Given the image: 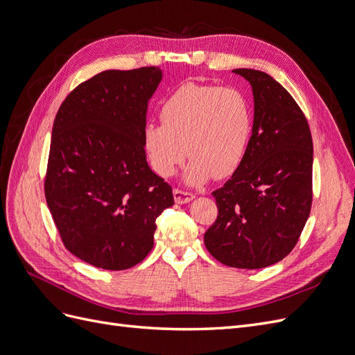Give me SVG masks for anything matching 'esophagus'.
Returning a JSON list of instances; mask_svg holds the SVG:
<instances>
[{"mask_svg":"<svg viewBox=\"0 0 355 355\" xmlns=\"http://www.w3.org/2000/svg\"><path fill=\"white\" fill-rule=\"evenodd\" d=\"M173 197H175V201L178 204H187L191 200H194V194H191V192H187V191L178 189V188L173 189Z\"/></svg>","mask_w":355,"mask_h":355,"instance_id":"34e87169","label":"esophagus"}]
</instances>
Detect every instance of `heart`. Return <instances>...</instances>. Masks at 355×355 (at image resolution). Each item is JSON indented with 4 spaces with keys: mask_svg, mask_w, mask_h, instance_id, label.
I'll return each mask as SVG.
<instances>
[{
    "mask_svg": "<svg viewBox=\"0 0 355 355\" xmlns=\"http://www.w3.org/2000/svg\"><path fill=\"white\" fill-rule=\"evenodd\" d=\"M159 118L145 125L144 148L161 178L173 176L187 153L189 185L228 178L241 166L253 130L252 103L241 90L187 83L161 103Z\"/></svg>",
    "mask_w": 355,
    "mask_h": 355,
    "instance_id": "1",
    "label": "heart"
}]
</instances>
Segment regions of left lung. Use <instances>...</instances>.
I'll list each match as a JSON object with an SVG mask.
<instances>
[{"instance_id": "left-lung-1", "label": "left lung", "mask_w": 355, "mask_h": 355, "mask_svg": "<svg viewBox=\"0 0 355 355\" xmlns=\"http://www.w3.org/2000/svg\"><path fill=\"white\" fill-rule=\"evenodd\" d=\"M252 85V137L239 170L213 191L218 218L204 234L220 263L257 270L293 250L313 202V137L290 93L271 75L234 69Z\"/></svg>"}]
</instances>
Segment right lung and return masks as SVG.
<instances>
[{
    "mask_svg": "<svg viewBox=\"0 0 355 355\" xmlns=\"http://www.w3.org/2000/svg\"><path fill=\"white\" fill-rule=\"evenodd\" d=\"M158 67L110 69L75 87L53 123L47 206L67 249L96 268L128 270L154 245L173 192L146 163L148 102Z\"/></svg>",
    "mask_w": 355,
    "mask_h": 355,
    "instance_id": "add662e5",
    "label": "right lung"
}]
</instances>
